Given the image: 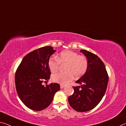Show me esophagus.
I'll return each instance as SVG.
<instances>
[{
  "instance_id": "esophagus-1",
  "label": "esophagus",
  "mask_w": 126,
  "mask_h": 126,
  "mask_svg": "<svg viewBox=\"0 0 126 126\" xmlns=\"http://www.w3.org/2000/svg\"><path fill=\"white\" fill-rule=\"evenodd\" d=\"M60 87H61V89L64 88V86L63 85H60Z\"/></svg>"
}]
</instances>
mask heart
Listing matches in <instances>:
<instances>
[{
	"label": "heart",
	"mask_w": 126,
	"mask_h": 126,
	"mask_svg": "<svg viewBox=\"0 0 126 126\" xmlns=\"http://www.w3.org/2000/svg\"><path fill=\"white\" fill-rule=\"evenodd\" d=\"M61 64H65V72H58L52 76L51 79L54 82L66 85L75 78H79L86 72L88 68V61L84 55L71 50H64L59 53L57 57L50 58L48 66L51 72H55Z\"/></svg>",
	"instance_id": "1"
}]
</instances>
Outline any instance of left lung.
Wrapping results in <instances>:
<instances>
[{
	"label": "left lung",
	"instance_id": "obj_1",
	"mask_svg": "<svg viewBox=\"0 0 126 126\" xmlns=\"http://www.w3.org/2000/svg\"><path fill=\"white\" fill-rule=\"evenodd\" d=\"M88 61V68L76 82L81 86H73L74 93L68 97L71 107L77 111L84 112L93 109L101 100L107 90L108 75L102 61L96 55L81 50Z\"/></svg>",
	"mask_w": 126,
	"mask_h": 126
}]
</instances>
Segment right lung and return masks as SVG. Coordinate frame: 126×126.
I'll list each match as a JSON object with an SVG mask.
<instances>
[{"instance_id": "right-lung-1", "label": "right lung", "mask_w": 126, "mask_h": 126, "mask_svg": "<svg viewBox=\"0 0 126 126\" xmlns=\"http://www.w3.org/2000/svg\"><path fill=\"white\" fill-rule=\"evenodd\" d=\"M55 51L50 46L35 50L23 58L17 69L15 83L18 95L24 104L33 110L47 108L60 90L57 83L46 86L42 85L50 79L48 61Z\"/></svg>"}]
</instances>
